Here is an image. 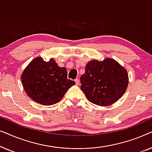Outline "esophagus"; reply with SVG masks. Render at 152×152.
Segmentation results:
<instances>
[{
    "instance_id": "34e87169",
    "label": "esophagus",
    "mask_w": 152,
    "mask_h": 152,
    "mask_svg": "<svg viewBox=\"0 0 152 152\" xmlns=\"http://www.w3.org/2000/svg\"><path fill=\"white\" fill-rule=\"evenodd\" d=\"M75 84H76V85H78L80 84V80H79L78 78H76L75 80Z\"/></svg>"
}]
</instances>
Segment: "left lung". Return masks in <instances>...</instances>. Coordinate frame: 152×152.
<instances>
[{
    "label": "left lung",
    "mask_w": 152,
    "mask_h": 152,
    "mask_svg": "<svg viewBox=\"0 0 152 152\" xmlns=\"http://www.w3.org/2000/svg\"><path fill=\"white\" fill-rule=\"evenodd\" d=\"M81 90L91 103L107 107L117 102L127 88L129 75L123 66L112 58L93 59L86 64L80 77Z\"/></svg>",
    "instance_id": "left-lung-1"
}]
</instances>
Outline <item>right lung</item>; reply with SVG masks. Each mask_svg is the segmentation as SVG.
<instances>
[{"label": "right lung", "instance_id": "add662e5", "mask_svg": "<svg viewBox=\"0 0 152 152\" xmlns=\"http://www.w3.org/2000/svg\"><path fill=\"white\" fill-rule=\"evenodd\" d=\"M67 75L66 68L59 67L53 58L45 61L37 57L25 68L20 79L25 91L33 101L50 106L60 102L66 91L75 84Z\"/></svg>", "mask_w": 152, "mask_h": 152}]
</instances>
